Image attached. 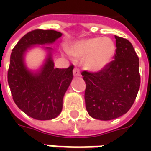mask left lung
Wrapping results in <instances>:
<instances>
[{"mask_svg": "<svg viewBox=\"0 0 151 151\" xmlns=\"http://www.w3.org/2000/svg\"><path fill=\"white\" fill-rule=\"evenodd\" d=\"M62 36L55 30H34L24 35L12 50L7 80L15 103L29 117L37 120L57 118L62 111L63 97L73 79V66L55 68L54 50L49 45ZM36 47L47 55L38 70L26 66V55Z\"/></svg>", "mask_w": 151, "mask_h": 151, "instance_id": "8db88e82", "label": "left lung"}]
</instances>
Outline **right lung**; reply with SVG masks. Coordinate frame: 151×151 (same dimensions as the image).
<instances>
[{
    "label": "right lung",
    "mask_w": 151,
    "mask_h": 151,
    "mask_svg": "<svg viewBox=\"0 0 151 151\" xmlns=\"http://www.w3.org/2000/svg\"><path fill=\"white\" fill-rule=\"evenodd\" d=\"M115 38L114 60L102 68L88 63L82 72L86 84V108L91 118L105 121L118 119L129 110L140 85L139 58L133 45L127 39Z\"/></svg>",
    "instance_id": "1"
}]
</instances>
